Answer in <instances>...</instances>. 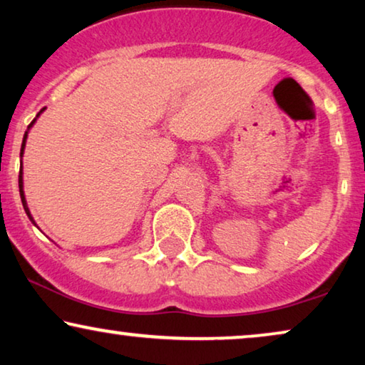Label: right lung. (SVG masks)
<instances>
[{"mask_svg":"<svg viewBox=\"0 0 365 365\" xmlns=\"http://www.w3.org/2000/svg\"><path fill=\"white\" fill-rule=\"evenodd\" d=\"M44 111V108L41 109V111L38 113V116L39 114H41ZM36 116V118H38ZM34 121H36V119H33L31 121V124H29L28 126V129L33 126L34 124ZM26 138H28V131L24 133V138H23V144H21V153H19V156L23 158V153H24V146H26ZM18 182H19V196H21V202H23V207H24V211H26V214H28V217H29V221H31L33 224H34V219L31 217V212H29V209H28V204H26V199H24V191H23V163H21V169H19V179H18ZM34 226H36V224H34Z\"/></svg>","mask_w":365,"mask_h":365,"instance_id":"1","label":"right lung"}]
</instances>
